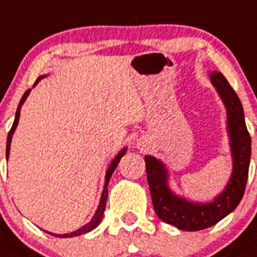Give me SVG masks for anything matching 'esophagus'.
<instances>
[{
  "mask_svg": "<svg viewBox=\"0 0 257 257\" xmlns=\"http://www.w3.org/2000/svg\"><path fill=\"white\" fill-rule=\"evenodd\" d=\"M137 147L140 149V150H146L147 149L146 141H142V140H140V141L137 142Z\"/></svg>",
  "mask_w": 257,
  "mask_h": 257,
  "instance_id": "obj_1",
  "label": "esophagus"
}]
</instances>
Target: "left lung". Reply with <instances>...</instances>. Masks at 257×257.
Segmentation results:
<instances>
[{
    "label": "left lung",
    "mask_w": 257,
    "mask_h": 257,
    "mask_svg": "<svg viewBox=\"0 0 257 257\" xmlns=\"http://www.w3.org/2000/svg\"><path fill=\"white\" fill-rule=\"evenodd\" d=\"M209 80L226 110V129L233 159L230 178L224 190L208 202L186 199L176 194L169 186V173L166 164L155 156H145L147 182L156 215L180 230H203L226 217L242 200L248 177L251 137L244 121L242 103L221 72H211Z\"/></svg>",
    "instance_id": "left-lung-1"
}]
</instances>
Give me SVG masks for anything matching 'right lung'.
Wrapping results in <instances>:
<instances>
[{"label": "right lung", "instance_id": "right-lung-1", "mask_svg": "<svg viewBox=\"0 0 257 257\" xmlns=\"http://www.w3.org/2000/svg\"><path fill=\"white\" fill-rule=\"evenodd\" d=\"M44 77H46L45 75L40 76L39 79L36 80L35 85L36 86L37 84H39L40 81H41ZM31 93V89L30 90H27L26 93H24V95L22 97L21 102H19V106H18L17 108V112H15V120L14 122H13V126H11L10 132H9V136H8V142H6V159L9 160V156H10V145H11V140H13V136H14V132L15 129H17L18 126V122H19V117H21V110H22V106H23V103L26 102V99L28 98V95H30ZM126 153V147H124V149H121V150L119 151V154L115 156L112 159V162L110 163V166H108V168H107V172H106V176H104V185H103V190H102V195H101V200H99V204H98V208L97 211H95V213L93 215V217H91L90 221L88 222V224H85L84 226H81L80 229H77V230L75 231H71V233H66V234H55V233H49V231H46V233L51 234V235L54 236H59V238H72V236H77V235H81V234H85V233H89V231H91L93 229H95V227L99 225V222L102 221V217H103V213H104V208H106V202H107V195H108V189H107V186H108V182H110V178L111 176H112L113 171H115V168L117 167V164H119L120 159H121L122 156L125 155Z\"/></svg>", "mask_w": 257, "mask_h": 257}]
</instances>
